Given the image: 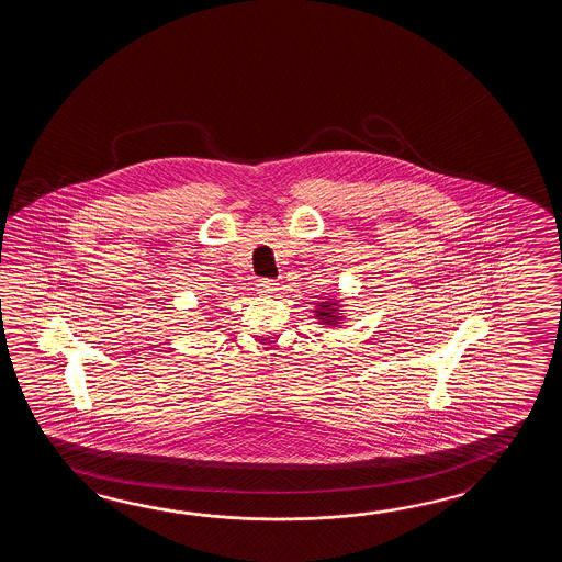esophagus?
Instances as JSON below:
<instances>
[{"instance_id":"34e87169","label":"esophagus","mask_w":562,"mask_h":562,"mask_svg":"<svg viewBox=\"0 0 562 562\" xmlns=\"http://www.w3.org/2000/svg\"><path fill=\"white\" fill-rule=\"evenodd\" d=\"M257 291H259L261 295H276L277 291H279V283L273 281V279H259Z\"/></svg>"}]
</instances>
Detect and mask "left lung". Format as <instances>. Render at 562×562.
<instances>
[{
  "mask_svg": "<svg viewBox=\"0 0 562 562\" xmlns=\"http://www.w3.org/2000/svg\"><path fill=\"white\" fill-rule=\"evenodd\" d=\"M337 303L329 301V303H319V307L315 310V317L322 319L325 325H337L341 323V315L337 313Z\"/></svg>",
  "mask_w": 562,
  "mask_h": 562,
  "instance_id": "obj_1",
  "label": "left lung"
}]
</instances>
